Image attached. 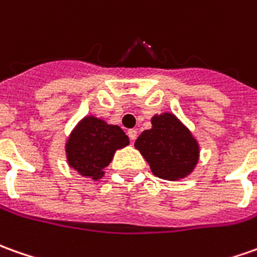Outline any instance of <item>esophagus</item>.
<instances>
[{
  "label": "esophagus",
  "mask_w": 257,
  "mask_h": 257,
  "mask_svg": "<svg viewBox=\"0 0 257 257\" xmlns=\"http://www.w3.org/2000/svg\"><path fill=\"white\" fill-rule=\"evenodd\" d=\"M128 136H129V139H131V141L134 142V141L136 139V136H138V131H136V129H129Z\"/></svg>",
  "instance_id": "1"
}]
</instances>
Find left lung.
<instances>
[{
  "mask_svg": "<svg viewBox=\"0 0 257 257\" xmlns=\"http://www.w3.org/2000/svg\"><path fill=\"white\" fill-rule=\"evenodd\" d=\"M153 128L142 132L135 146L151 165L152 172L163 180H177L194 169L198 145L186 126L172 114L152 119Z\"/></svg>",
  "mask_w": 257,
  "mask_h": 257,
  "instance_id": "left-lung-1",
  "label": "left lung"
}]
</instances>
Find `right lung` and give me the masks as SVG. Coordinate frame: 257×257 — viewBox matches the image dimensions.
<instances>
[{"label":"right lung","instance_id":"add662e5","mask_svg":"<svg viewBox=\"0 0 257 257\" xmlns=\"http://www.w3.org/2000/svg\"><path fill=\"white\" fill-rule=\"evenodd\" d=\"M128 143L129 138L119 126L88 116L74 129L67 142L69 165L80 174L97 180L102 176V169L111 163L115 151Z\"/></svg>","mask_w":257,"mask_h":257}]
</instances>
